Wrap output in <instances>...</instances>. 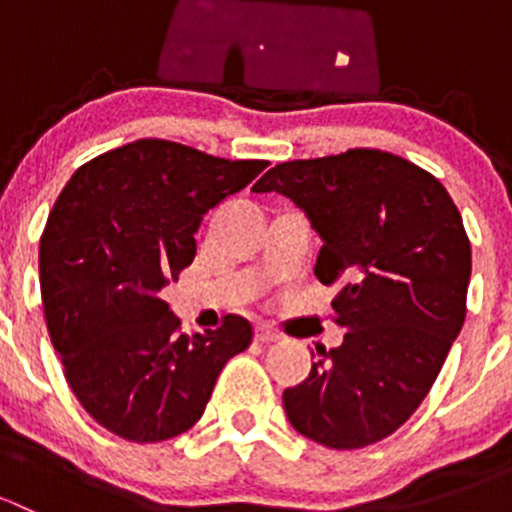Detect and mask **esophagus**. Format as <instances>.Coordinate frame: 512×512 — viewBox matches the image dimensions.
Returning a JSON list of instances; mask_svg holds the SVG:
<instances>
[{
	"label": "esophagus",
	"mask_w": 512,
	"mask_h": 512,
	"mask_svg": "<svg viewBox=\"0 0 512 512\" xmlns=\"http://www.w3.org/2000/svg\"><path fill=\"white\" fill-rule=\"evenodd\" d=\"M255 339L262 344H270L280 339V332H275V329L267 327V324H260V327H255Z\"/></svg>",
	"instance_id": "obj_1"
}]
</instances>
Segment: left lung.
<instances>
[{
  "instance_id": "8db88e82",
  "label": "left lung",
  "mask_w": 512,
  "mask_h": 512,
  "mask_svg": "<svg viewBox=\"0 0 512 512\" xmlns=\"http://www.w3.org/2000/svg\"><path fill=\"white\" fill-rule=\"evenodd\" d=\"M252 190L304 210L324 242L314 275L339 285L332 309L347 329L285 389L289 423L337 451L391 436L426 399L466 319L471 242L451 195L376 148L280 163Z\"/></svg>"
}]
</instances>
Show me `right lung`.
Returning <instances> with one entry per match:
<instances>
[{"mask_svg": "<svg viewBox=\"0 0 512 512\" xmlns=\"http://www.w3.org/2000/svg\"><path fill=\"white\" fill-rule=\"evenodd\" d=\"M267 160H225L141 138L81 165L39 242L46 327L66 381L96 423L136 443L198 423L220 371L252 342L245 317L180 334L160 299L195 257L203 215Z\"/></svg>", "mask_w": 512, "mask_h": 512, "instance_id": "add662e5", "label": "right lung"}]
</instances>
